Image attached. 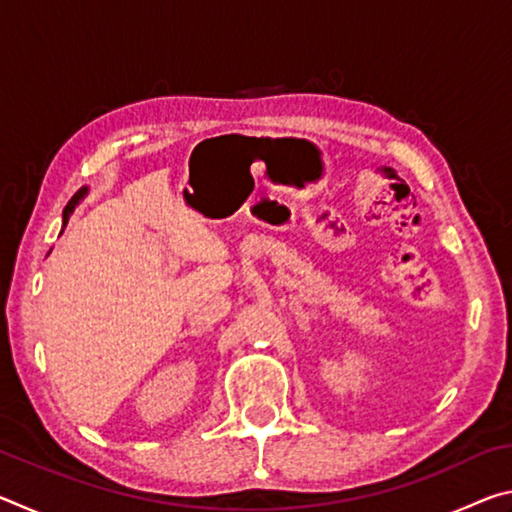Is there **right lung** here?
<instances>
[{
  "label": "right lung",
  "instance_id": "obj_1",
  "mask_svg": "<svg viewBox=\"0 0 512 512\" xmlns=\"http://www.w3.org/2000/svg\"><path fill=\"white\" fill-rule=\"evenodd\" d=\"M85 194H88V187H81V189H79V192H76V194L72 196V201H69V203H67V207H65V212H63V221H65V223H67V219H69V214H72V212H74V207H76V203H79V201H81V198H83Z\"/></svg>",
  "mask_w": 512,
  "mask_h": 512
}]
</instances>
